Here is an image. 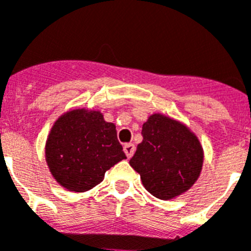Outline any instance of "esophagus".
<instances>
[{
	"label": "esophagus",
	"mask_w": 251,
	"mask_h": 251,
	"mask_svg": "<svg viewBox=\"0 0 251 251\" xmlns=\"http://www.w3.org/2000/svg\"><path fill=\"white\" fill-rule=\"evenodd\" d=\"M123 150H124V152H126V155H127V158H130V156L133 155L136 148H134L133 144H126L124 145Z\"/></svg>",
	"instance_id": "esophagus-1"
}]
</instances>
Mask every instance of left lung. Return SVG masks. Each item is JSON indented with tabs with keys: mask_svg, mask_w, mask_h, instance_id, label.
<instances>
[{
	"mask_svg": "<svg viewBox=\"0 0 251 251\" xmlns=\"http://www.w3.org/2000/svg\"><path fill=\"white\" fill-rule=\"evenodd\" d=\"M142 142L129 160L155 198L169 200L186 192L202 168V148L185 124L154 114L142 126Z\"/></svg>",
	"mask_w": 251,
	"mask_h": 251,
	"instance_id": "left-lung-1",
	"label": "left lung"
}]
</instances>
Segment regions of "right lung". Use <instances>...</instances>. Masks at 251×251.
<instances>
[{
  "mask_svg": "<svg viewBox=\"0 0 251 251\" xmlns=\"http://www.w3.org/2000/svg\"><path fill=\"white\" fill-rule=\"evenodd\" d=\"M113 123L100 111L76 109L56 121L46 142V160L60 185L84 192L99 185L105 172L126 159Z\"/></svg>",
  "mask_w": 251,
  "mask_h": 251,
  "instance_id": "obj_1",
  "label": "right lung"
}]
</instances>
